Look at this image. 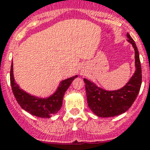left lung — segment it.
Masks as SVG:
<instances>
[{"mask_svg":"<svg viewBox=\"0 0 150 150\" xmlns=\"http://www.w3.org/2000/svg\"><path fill=\"white\" fill-rule=\"evenodd\" d=\"M127 41L132 44L135 50L136 69L129 82L123 88L115 91H106L88 79H84L88 107L99 117L116 116L125 112L132 106L140 91L142 75L139 53L130 35L127 33Z\"/></svg>","mask_w":150,"mask_h":150,"instance_id":"8db88e82","label":"left lung"}]
</instances>
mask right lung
I'll use <instances>...</instances> for the list:
<instances>
[{
    "label": "right lung",
    "mask_w": 150,
    "mask_h": 150,
    "mask_svg": "<svg viewBox=\"0 0 150 150\" xmlns=\"http://www.w3.org/2000/svg\"><path fill=\"white\" fill-rule=\"evenodd\" d=\"M76 77L77 75L61 81L54 94L49 97L40 98L25 92L15 82L13 75V62H12L10 70V83L18 103L30 114L41 118H50L60 110L64 94Z\"/></svg>",
    "instance_id": "add662e5"
}]
</instances>
